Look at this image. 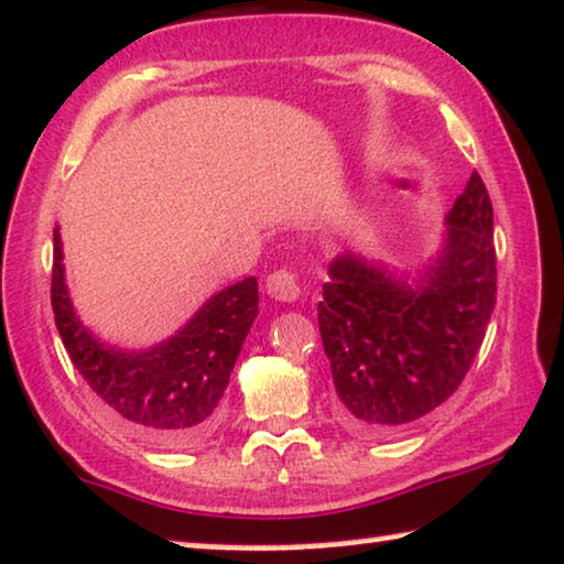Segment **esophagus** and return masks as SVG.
<instances>
[{
  "instance_id": "esophagus-1",
  "label": "esophagus",
  "mask_w": 564,
  "mask_h": 564,
  "mask_svg": "<svg viewBox=\"0 0 564 564\" xmlns=\"http://www.w3.org/2000/svg\"><path fill=\"white\" fill-rule=\"evenodd\" d=\"M265 291L271 293L275 301H296L301 296V281L299 273L291 268H279L265 279Z\"/></svg>"
}]
</instances>
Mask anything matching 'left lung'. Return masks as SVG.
Instances as JSON below:
<instances>
[{
	"instance_id": "1",
	"label": "left lung",
	"mask_w": 564,
	"mask_h": 564,
	"mask_svg": "<svg viewBox=\"0 0 564 564\" xmlns=\"http://www.w3.org/2000/svg\"><path fill=\"white\" fill-rule=\"evenodd\" d=\"M443 248L405 281L357 256L329 265L318 332L336 417L357 435L398 433L443 405L481 349L497 304L494 207L478 172L445 217Z\"/></svg>"
}]
</instances>
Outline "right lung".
<instances>
[{"label": "right lung", "mask_w": 564, "mask_h": 564, "mask_svg": "<svg viewBox=\"0 0 564 564\" xmlns=\"http://www.w3.org/2000/svg\"><path fill=\"white\" fill-rule=\"evenodd\" d=\"M50 301L70 362L121 420L174 445L197 443L215 431L235 359L258 316L253 275L215 293L156 347L116 349L96 339L75 316L65 285L61 232L55 228Z\"/></svg>", "instance_id": "add662e5"}]
</instances>
